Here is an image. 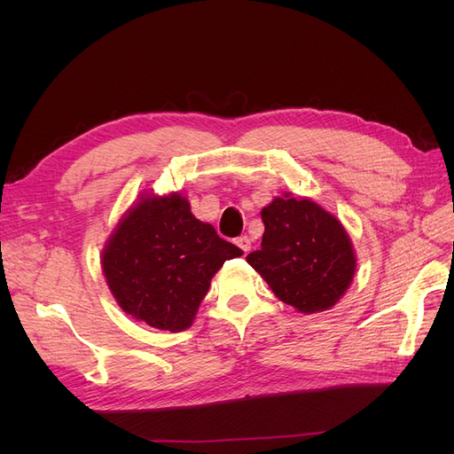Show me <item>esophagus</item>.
Returning <instances> with one entry per match:
<instances>
[{
	"label": "esophagus",
	"mask_w": 454,
	"mask_h": 454,
	"mask_svg": "<svg viewBox=\"0 0 454 454\" xmlns=\"http://www.w3.org/2000/svg\"><path fill=\"white\" fill-rule=\"evenodd\" d=\"M235 245L239 247V248H241L245 254H247V252L252 248V241H250V237H248V235H243V237H239V239L235 241Z\"/></svg>",
	"instance_id": "34e87169"
}]
</instances>
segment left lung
Listing matches in <instances>:
<instances>
[{
	"instance_id": "obj_1",
	"label": "left lung",
	"mask_w": 454,
	"mask_h": 454,
	"mask_svg": "<svg viewBox=\"0 0 454 454\" xmlns=\"http://www.w3.org/2000/svg\"><path fill=\"white\" fill-rule=\"evenodd\" d=\"M261 248L248 254L272 293L298 313H322L346 294L356 255L344 224L309 197L285 191L261 209Z\"/></svg>"
}]
</instances>
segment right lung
Masks as SVG:
<instances>
[{
  "label": "right lung",
  "mask_w": 454,
  "mask_h": 454,
  "mask_svg": "<svg viewBox=\"0 0 454 454\" xmlns=\"http://www.w3.org/2000/svg\"><path fill=\"white\" fill-rule=\"evenodd\" d=\"M243 250L199 221L187 197L143 189L101 252L117 305L134 320L180 333L193 324L211 278Z\"/></svg>",
  "instance_id": "add662e5"
}]
</instances>
